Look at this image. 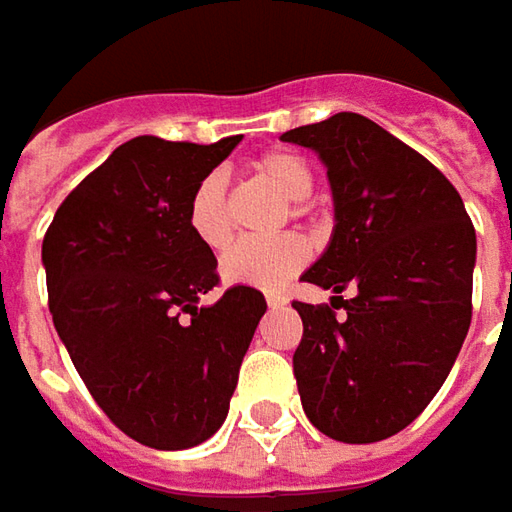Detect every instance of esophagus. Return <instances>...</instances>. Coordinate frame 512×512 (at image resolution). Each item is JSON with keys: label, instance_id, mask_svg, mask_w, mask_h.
I'll return each mask as SVG.
<instances>
[{"label": "esophagus", "instance_id": "1", "mask_svg": "<svg viewBox=\"0 0 512 512\" xmlns=\"http://www.w3.org/2000/svg\"><path fill=\"white\" fill-rule=\"evenodd\" d=\"M266 303H269L272 309H278V306H283V303H286V298H283L280 292H269V295H266Z\"/></svg>", "mask_w": 512, "mask_h": 512}]
</instances>
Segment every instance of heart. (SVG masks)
Returning a JSON list of instances; mask_svg holds the SVG:
<instances>
[{
	"instance_id": "b5f03b06",
	"label": "heart",
	"mask_w": 512,
	"mask_h": 512,
	"mask_svg": "<svg viewBox=\"0 0 512 512\" xmlns=\"http://www.w3.org/2000/svg\"><path fill=\"white\" fill-rule=\"evenodd\" d=\"M255 174L283 197L292 200V214H303V200L315 189V174L309 163L292 151H266L255 163ZM189 229L206 249H223L232 237V200L229 180L223 171L206 174L189 200ZM309 263V243L298 234H283L278 240H240L220 260V275L234 286L280 289Z\"/></svg>"
}]
</instances>
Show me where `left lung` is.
Segmentation results:
<instances>
[{
  "mask_svg": "<svg viewBox=\"0 0 512 512\" xmlns=\"http://www.w3.org/2000/svg\"><path fill=\"white\" fill-rule=\"evenodd\" d=\"M280 140L321 157L335 203L329 246L300 278L332 289V306L292 303L303 321L292 358L300 404L335 441H384L424 412L456 364L473 318L476 229L453 183L361 114Z\"/></svg>",
  "mask_w": 512,
  "mask_h": 512,
  "instance_id": "left-lung-1",
  "label": "left lung"
}]
</instances>
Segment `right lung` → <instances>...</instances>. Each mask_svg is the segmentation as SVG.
Returning a JSON list of instances; mask_svg holds the SVG:
<instances>
[{
  "instance_id": "obj_1",
  "label": "right lung",
  "mask_w": 512,
  "mask_h": 512,
  "mask_svg": "<svg viewBox=\"0 0 512 512\" xmlns=\"http://www.w3.org/2000/svg\"><path fill=\"white\" fill-rule=\"evenodd\" d=\"M243 137H134L56 209L42 240L48 309L79 378L128 438L189 450L229 415L266 300L217 286V260L189 229L194 186Z\"/></svg>"
}]
</instances>
